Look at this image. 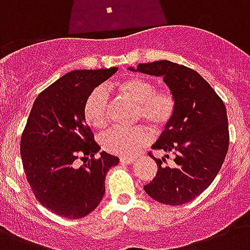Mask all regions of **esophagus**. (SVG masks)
<instances>
[{
  "label": "esophagus",
  "mask_w": 250,
  "mask_h": 250,
  "mask_svg": "<svg viewBox=\"0 0 250 250\" xmlns=\"http://www.w3.org/2000/svg\"><path fill=\"white\" fill-rule=\"evenodd\" d=\"M121 162L125 165H129L135 162V158H131V157H121Z\"/></svg>",
  "instance_id": "obj_1"
}]
</instances>
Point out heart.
Listing matches in <instances>:
<instances>
[{
    "label": "heart",
    "instance_id": "obj_1",
    "mask_svg": "<svg viewBox=\"0 0 250 250\" xmlns=\"http://www.w3.org/2000/svg\"><path fill=\"white\" fill-rule=\"evenodd\" d=\"M123 96L137 104L136 119L144 121L153 129L161 131L170 125L176 111V98L168 89H156L150 79L132 76L118 84ZM110 96L104 86H96L84 102V118L92 127L101 128L109 117ZM152 135L143 125L131 128L111 127L101 135L102 148L119 156H132L143 149Z\"/></svg>",
    "mask_w": 250,
    "mask_h": 250
}]
</instances>
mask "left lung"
Here are the masks:
<instances>
[{
    "label": "left lung",
    "mask_w": 250,
    "mask_h": 250,
    "mask_svg": "<svg viewBox=\"0 0 250 250\" xmlns=\"http://www.w3.org/2000/svg\"><path fill=\"white\" fill-rule=\"evenodd\" d=\"M137 71L162 76L176 98L172 121L152 146L174 153L175 164L165 166V158H156L149 152L158 171L144 189L161 204L183 205L201 194L223 165L229 144L226 106L197 71L183 64L156 61L139 63Z\"/></svg>",
    "instance_id": "8db88e82"
}]
</instances>
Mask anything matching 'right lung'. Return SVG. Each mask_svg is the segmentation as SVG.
Segmentation results:
<instances>
[{
  "mask_svg": "<svg viewBox=\"0 0 250 250\" xmlns=\"http://www.w3.org/2000/svg\"><path fill=\"white\" fill-rule=\"evenodd\" d=\"M118 67L75 70L41 92L21 139V164L32 193L60 217L79 219L93 211L105 193V176L118 157L100 145L84 118L86 96ZM76 159L86 162L76 165Z\"/></svg>",
  "mask_w": 250,
  "mask_h": 250,
  "instance_id": "obj_1",
  "label": "right lung"
}]
</instances>
